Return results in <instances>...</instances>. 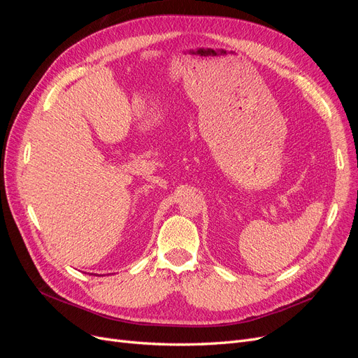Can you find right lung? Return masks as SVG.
Instances as JSON below:
<instances>
[{
	"label": "right lung",
	"instance_id": "add662e5",
	"mask_svg": "<svg viewBox=\"0 0 358 358\" xmlns=\"http://www.w3.org/2000/svg\"><path fill=\"white\" fill-rule=\"evenodd\" d=\"M91 275H94V273H91ZM95 276H96V275H95Z\"/></svg>",
	"mask_w": 358,
	"mask_h": 358
}]
</instances>
